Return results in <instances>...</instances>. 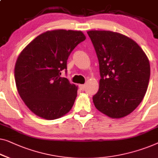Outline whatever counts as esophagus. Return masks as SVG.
Listing matches in <instances>:
<instances>
[{"label": "esophagus", "instance_id": "34e87169", "mask_svg": "<svg viewBox=\"0 0 158 158\" xmlns=\"http://www.w3.org/2000/svg\"><path fill=\"white\" fill-rule=\"evenodd\" d=\"M79 88L81 90H84L85 88V85H79Z\"/></svg>", "mask_w": 158, "mask_h": 158}]
</instances>
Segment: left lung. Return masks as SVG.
Masks as SVG:
<instances>
[{
    "label": "left lung",
    "mask_w": 158,
    "mask_h": 158,
    "mask_svg": "<svg viewBox=\"0 0 158 158\" xmlns=\"http://www.w3.org/2000/svg\"><path fill=\"white\" fill-rule=\"evenodd\" d=\"M99 61V90L93 100L96 108L112 118L131 113L147 91L150 66L137 43L108 31L87 32Z\"/></svg>",
    "instance_id": "left-lung-1"
}]
</instances>
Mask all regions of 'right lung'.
Instances as JSON below:
<instances>
[{"label":"right lung","mask_w":158,"mask_h":158,"mask_svg":"<svg viewBox=\"0 0 158 158\" xmlns=\"http://www.w3.org/2000/svg\"><path fill=\"white\" fill-rule=\"evenodd\" d=\"M85 40L81 31L55 30L32 40L18 56L15 66L18 92L36 115L55 120L70 110L77 87L61 77L73 49Z\"/></svg>","instance_id":"add662e5"}]
</instances>
